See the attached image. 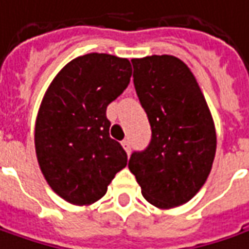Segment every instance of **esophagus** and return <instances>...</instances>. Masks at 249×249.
Here are the masks:
<instances>
[{"mask_svg":"<svg viewBox=\"0 0 249 249\" xmlns=\"http://www.w3.org/2000/svg\"><path fill=\"white\" fill-rule=\"evenodd\" d=\"M121 144H123V147H124V150L126 151V154L131 153V142H129L128 139H124V140L121 142Z\"/></svg>","mask_w":249,"mask_h":249,"instance_id":"esophagus-1","label":"esophagus"}]
</instances>
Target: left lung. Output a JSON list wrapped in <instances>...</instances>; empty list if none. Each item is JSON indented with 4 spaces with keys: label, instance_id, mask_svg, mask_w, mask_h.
Masks as SVG:
<instances>
[{
    "label": "left lung",
    "instance_id": "obj_1",
    "mask_svg": "<svg viewBox=\"0 0 249 249\" xmlns=\"http://www.w3.org/2000/svg\"><path fill=\"white\" fill-rule=\"evenodd\" d=\"M133 84L151 125V142L128 167L147 202L173 209L189 202L209 177L217 135L194 73L173 55L133 58Z\"/></svg>",
    "mask_w": 249,
    "mask_h": 249
}]
</instances>
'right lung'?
Returning a JSON list of instances; mask_svg holds the SVG:
<instances>
[{"label":"right lung","mask_w":249,"mask_h":249,"mask_svg":"<svg viewBox=\"0 0 249 249\" xmlns=\"http://www.w3.org/2000/svg\"><path fill=\"white\" fill-rule=\"evenodd\" d=\"M131 76L126 58L89 53L68 62L49 86L35 123V151L47 184L64 200L92 204L126 166V153L109 135L106 107Z\"/></svg>","instance_id":"1"}]
</instances>
